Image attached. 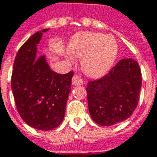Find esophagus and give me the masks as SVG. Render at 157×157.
<instances>
[{
    "mask_svg": "<svg viewBox=\"0 0 157 157\" xmlns=\"http://www.w3.org/2000/svg\"><path fill=\"white\" fill-rule=\"evenodd\" d=\"M71 84L75 86H81V85L83 84V80H82V78H81L80 77L77 76V75H74L73 78H72V79H71Z\"/></svg>",
    "mask_w": 157,
    "mask_h": 157,
    "instance_id": "esophagus-1",
    "label": "esophagus"
}]
</instances>
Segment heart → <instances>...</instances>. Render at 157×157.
I'll use <instances>...</instances> for the list:
<instances>
[{"label": "heart", "mask_w": 157, "mask_h": 157, "mask_svg": "<svg viewBox=\"0 0 157 157\" xmlns=\"http://www.w3.org/2000/svg\"><path fill=\"white\" fill-rule=\"evenodd\" d=\"M68 50L72 56L82 58L81 68L85 74L91 78H99L112 66L118 48L112 35L82 32L71 38Z\"/></svg>", "instance_id": "b5f03b06"}]
</instances>
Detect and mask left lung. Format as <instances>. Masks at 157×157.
<instances>
[{"label":"left lung","instance_id":"obj_1","mask_svg":"<svg viewBox=\"0 0 157 157\" xmlns=\"http://www.w3.org/2000/svg\"><path fill=\"white\" fill-rule=\"evenodd\" d=\"M142 74L132 59H124L110 72L86 87L89 112L92 120L110 126L129 118L139 101Z\"/></svg>","mask_w":157,"mask_h":157}]
</instances>
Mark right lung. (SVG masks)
I'll list each match as a JSON object with an SVG mask.
<instances>
[{"label":"right lung","mask_w":157,"mask_h":157,"mask_svg":"<svg viewBox=\"0 0 157 157\" xmlns=\"http://www.w3.org/2000/svg\"><path fill=\"white\" fill-rule=\"evenodd\" d=\"M35 33L16 54L11 87L18 112L30 127L51 130L62 123L73 71L59 74L52 71L47 57L37 56V46L43 33Z\"/></svg>","instance_id":"right-lung-1"}]
</instances>
